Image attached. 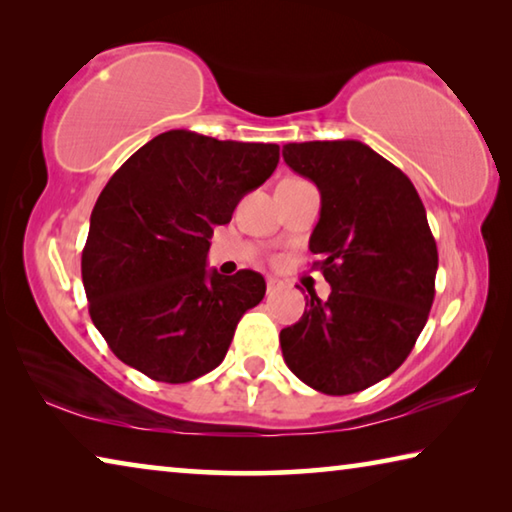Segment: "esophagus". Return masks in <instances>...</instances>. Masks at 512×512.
<instances>
[{
  "label": "esophagus",
  "mask_w": 512,
  "mask_h": 512,
  "mask_svg": "<svg viewBox=\"0 0 512 512\" xmlns=\"http://www.w3.org/2000/svg\"><path fill=\"white\" fill-rule=\"evenodd\" d=\"M277 287H280V282L273 280V277H268V280H266V293H268V296H271V293H275Z\"/></svg>",
  "instance_id": "34e87169"
}]
</instances>
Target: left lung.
<instances>
[{
    "instance_id": "1",
    "label": "left lung",
    "mask_w": 512,
    "mask_h": 512,
    "mask_svg": "<svg viewBox=\"0 0 512 512\" xmlns=\"http://www.w3.org/2000/svg\"><path fill=\"white\" fill-rule=\"evenodd\" d=\"M284 162L316 183L320 219L309 250L332 287L309 293L280 332L293 375L318 393L366 391L402 366L436 296L438 248L406 173L357 140L302 142Z\"/></svg>"
}]
</instances>
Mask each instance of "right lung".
Listing matches in <instances>:
<instances>
[{
    "label": "right lung",
    "mask_w": 512,
    "mask_h": 512,
    "mask_svg": "<svg viewBox=\"0 0 512 512\" xmlns=\"http://www.w3.org/2000/svg\"><path fill=\"white\" fill-rule=\"evenodd\" d=\"M277 144L167 131L112 173L81 257L90 318L115 357L164 384L223 361L237 323L266 293L264 277L207 271L216 225L271 178Z\"/></svg>",
    "instance_id": "obj_1"
}]
</instances>
